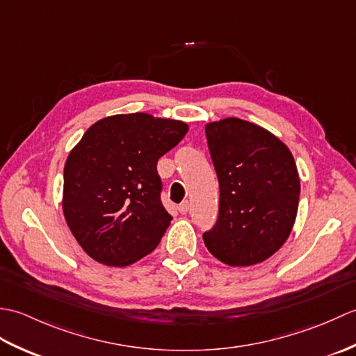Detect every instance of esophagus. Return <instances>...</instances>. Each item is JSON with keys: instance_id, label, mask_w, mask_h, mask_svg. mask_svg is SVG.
Here are the masks:
<instances>
[{"instance_id": "1", "label": "esophagus", "mask_w": 356, "mask_h": 356, "mask_svg": "<svg viewBox=\"0 0 356 356\" xmlns=\"http://www.w3.org/2000/svg\"><path fill=\"white\" fill-rule=\"evenodd\" d=\"M190 208H191V203L188 202V200H185V202H182V203H180V205H179V213H180V214H186L188 211H190Z\"/></svg>"}]
</instances>
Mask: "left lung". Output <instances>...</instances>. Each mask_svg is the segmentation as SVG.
<instances>
[{
    "mask_svg": "<svg viewBox=\"0 0 356 356\" xmlns=\"http://www.w3.org/2000/svg\"><path fill=\"white\" fill-rule=\"evenodd\" d=\"M220 188L218 214L203 234L208 251L229 266H251L277 252L297 217L300 177L289 148L237 118L205 127Z\"/></svg>",
    "mask_w": 356,
    "mask_h": 356,
    "instance_id": "obj_1",
    "label": "left lung"
}]
</instances>
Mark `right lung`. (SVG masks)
<instances>
[{"mask_svg":"<svg viewBox=\"0 0 356 356\" xmlns=\"http://www.w3.org/2000/svg\"><path fill=\"white\" fill-rule=\"evenodd\" d=\"M188 125L147 113L97 120L64 166L63 209L82 249L108 266H128L159 245L172 216L165 209L157 161Z\"/></svg>","mask_w":356,"mask_h":356,"instance_id":"right-lung-1","label":"right lung"}]
</instances>
